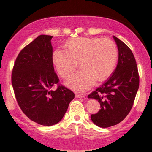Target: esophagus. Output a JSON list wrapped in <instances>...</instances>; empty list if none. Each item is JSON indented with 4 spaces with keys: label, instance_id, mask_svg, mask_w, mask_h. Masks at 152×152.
Wrapping results in <instances>:
<instances>
[{
    "label": "esophagus",
    "instance_id": "esophagus-1",
    "mask_svg": "<svg viewBox=\"0 0 152 152\" xmlns=\"http://www.w3.org/2000/svg\"><path fill=\"white\" fill-rule=\"evenodd\" d=\"M75 96H76V98H78H78H84V95L82 94H76Z\"/></svg>",
    "mask_w": 152,
    "mask_h": 152
}]
</instances>
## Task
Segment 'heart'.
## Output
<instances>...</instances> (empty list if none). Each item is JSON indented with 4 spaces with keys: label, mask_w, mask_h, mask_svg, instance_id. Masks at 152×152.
Listing matches in <instances>:
<instances>
[{
    "label": "heart",
    "mask_w": 152,
    "mask_h": 152,
    "mask_svg": "<svg viewBox=\"0 0 152 152\" xmlns=\"http://www.w3.org/2000/svg\"><path fill=\"white\" fill-rule=\"evenodd\" d=\"M64 49L53 51L51 60L59 74L64 78L70 76L79 62L80 70L66 82L67 86L84 92L95 80L102 81L110 76L116 66L118 50L110 39L96 37H75L67 41Z\"/></svg>",
    "instance_id": "heart-1"
}]
</instances>
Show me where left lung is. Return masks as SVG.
<instances>
[{"instance_id": "1", "label": "left lung", "mask_w": 152, "mask_h": 152, "mask_svg": "<svg viewBox=\"0 0 152 152\" xmlns=\"http://www.w3.org/2000/svg\"><path fill=\"white\" fill-rule=\"evenodd\" d=\"M113 39L119 51L117 68L106 82L88 96L101 104L99 111L91 117L95 125L102 128L117 125L127 117L140 85L137 64L132 50L115 36Z\"/></svg>"}]
</instances>
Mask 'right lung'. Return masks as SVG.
I'll use <instances>...</instances> for the list:
<instances>
[{"mask_svg":"<svg viewBox=\"0 0 152 152\" xmlns=\"http://www.w3.org/2000/svg\"><path fill=\"white\" fill-rule=\"evenodd\" d=\"M53 36L41 35L20 51L12 72V85L18 104L25 115L44 126L62 119L74 92L58 85L51 60Z\"/></svg>","mask_w":152,"mask_h":152,"instance_id":"1","label":"right lung"}]
</instances>
